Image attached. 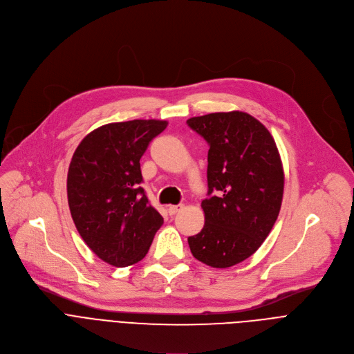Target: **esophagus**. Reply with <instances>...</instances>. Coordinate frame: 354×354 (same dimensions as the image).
<instances>
[{"mask_svg":"<svg viewBox=\"0 0 354 354\" xmlns=\"http://www.w3.org/2000/svg\"><path fill=\"white\" fill-rule=\"evenodd\" d=\"M182 209H183L182 205H171V206H168V213H169L171 216H175V214L179 213Z\"/></svg>","mask_w":354,"mask_h":354,"instance_id":"esophagus-1","label":"esophagus"}]
</instances>
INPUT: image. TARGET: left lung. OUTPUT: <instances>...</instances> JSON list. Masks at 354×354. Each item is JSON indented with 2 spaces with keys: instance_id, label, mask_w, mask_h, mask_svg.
<instances>
[{
  "instance_id": "left-lung-1",
  "label": "left lung",
  "mask_w": 354,
  "mask_h": 354,
  "mask_svg": "<svg viewBox=\"0 0 354 354\" xmlns=\"http://www.w3.org/2000/svg\"><path fill=\"white\" fill-rule=\"evenodd\" d=\"M186 123L210 145L209 197L201 201L206 223L187 238L189 248L200 262L231 268L255 254L277 220L284 189L279 149L269 130L245 112L209 113Z\"/></svg>"
}]
</instances>
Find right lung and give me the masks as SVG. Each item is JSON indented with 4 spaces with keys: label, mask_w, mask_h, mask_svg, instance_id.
<instances>
[{
    "label": "right lung",
    "mask_w": 354,
    "mask_h": 354,
    "mask_svg": "<svg viewBox=\"0 0 354 354\" xmlns=\"http://www.w3.org/2000/svg\"><path fill=\"white\" fill-rule=\"evenodd\" d=\"M167 126L156 119L100 126L84 137L70 162L67 196L77 231L112 266L140 262L164 224L140 186V160Z\"/></svg>",
    "instance_id": "obj_1"
}]
</instances>
